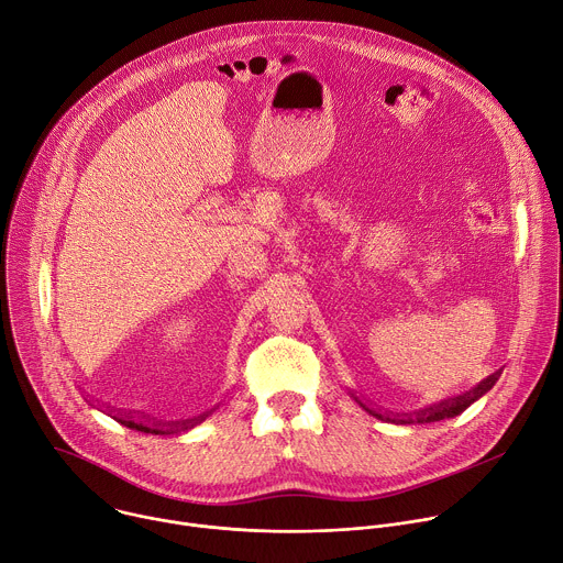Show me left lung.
<instances>
[{
  "label": "left lung",
  "mask_w": 563,
  "mask_h": 563,
  "mask_svg": "<svg viewBox=\"0 0 563 563\" xmlns=\"http://www.w3.org/2000/svg\"><path fill=\"white\" fill-rule=\"evenodd\" d=\"M499 376H501V369L499 372H495V374H490L488 378H484L481 380L478 385H474L470 391H465V394H459V396H454V398H445V400H439V404H434V406H430V408H423V410H419V412H415V415H404V417H398V415H383V412H378V410H374V408H367L363 400H358V396H354L356 398V404L365 410V412H369L372 417H376V419H380V421H389V423H434V421H443V419H452V417H459L461 412H465L474 400H478L481 396H484L486 391H490L493 389V385L499 380Z\"/></svg>",
  "instance_id": "1"
}]
</instances>
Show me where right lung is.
I'll use <instances>...</instances> for the list:
<instances>
[{"label":"right lung","mask_w":563,"mask_h":563,"mask_svg":"<svg viewBox=\"0 0 563 563\" xmlns=\"http://www.w3.org/2000/svg\"><path fill=\"white\" fill-rule=\"evenodd\" d=\"M211 412H205V415H200L196 419H187V421H157V419H148L144 415L120 412V410H118V415H113V410H111L109 417H113L118 423H122V426H126L131 430H137V432H146V434H174V432H180V430H191L194 426L202 423Z\"/></svg>","instance_id":"1"}]
</instances>
